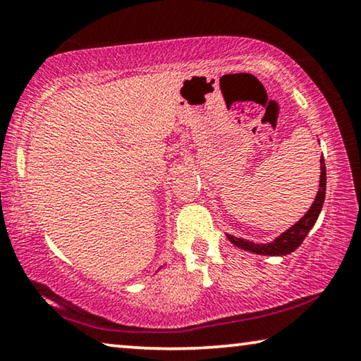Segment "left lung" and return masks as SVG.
Returning <instances> with one entry per match:
<instances>
[{"instance_id":"obj_1","label":"left lung","mask_w":361,"mask_h":361,"mask_svg":"<svg viewBox=\"0 0 361 361\" xmlns=\"http://www.w3.org/2000/svg\"><path fill=\"white\" fill-rule=\"evenodd\" d=\"M320 189L317 192V197L314 200L312 207H310L309 212L299 219L296 224H293L290 229H286L283 234H280L276 240L269 242V243H255V242H248L245 239H239V237L229 235L228 239L234 243L235 247H239L242 250H247V252H252L256 255H269V256H285L290 255L291 252L301 245L304 242L305 235L309 234V231L312 229V226L315 224L317 218H319L323 202H325V191H326V167H325V161L323 157L320 159Z\"/></svg>"}]
</instances>
